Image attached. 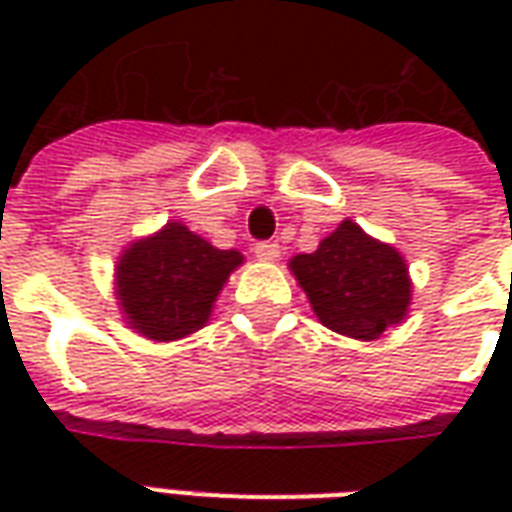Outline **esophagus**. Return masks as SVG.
Masks as SVG:
<instances>
[{"label": "esophagus", "mask_w": 512, "mask_h": 512, "mask_svg": "<svg viewBox=\"0 0 512 512\" xmlns=\"http://www.w3.org/2000/svg\"><path fill=\"white\" fill-rule=\"evenodd\" d=\"M255 255L260 257V260H277L279 244H277V241H257Z\"/></svg>", "instance_id": "1"}]
</instances>
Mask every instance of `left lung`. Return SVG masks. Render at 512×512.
<instances>
[{
    "instance_id": "8db88e82",
    "label": "left lung",
    "mask_w": 512,
    "mask_h": 512,
    "mask_svg": "<svg viewBox=\"0 0 512 512\" xmlns=\"http://www.w3.org/2000/svg\"><path fill=\"white\" fill-rule=\"evenodd\" d=\"M323 326L356 340H376L403 321L411 301L406 260L345 219L318 252L290 260Z\"/></svg>"
}]
</instances>
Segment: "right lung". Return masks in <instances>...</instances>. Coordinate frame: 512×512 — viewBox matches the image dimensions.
Listing matches in <instances>:
<instances>
[{"label": "right lung", "mask_w": 512, "mask_h": 512, "mask_svg": "<svg viewBox=\"0 0 512 512\" xmlns=\"http://www.w3.org/2000/svg\"><path fill=\"white\" fill-rule=\"evenodd\" d=\"M244 257L216 249L189 227L169 222L120 257L117 296L128 323L150 340H178L208 321L224 282Z\"/></svg>", "instance_id": "1"}]
</instances>
